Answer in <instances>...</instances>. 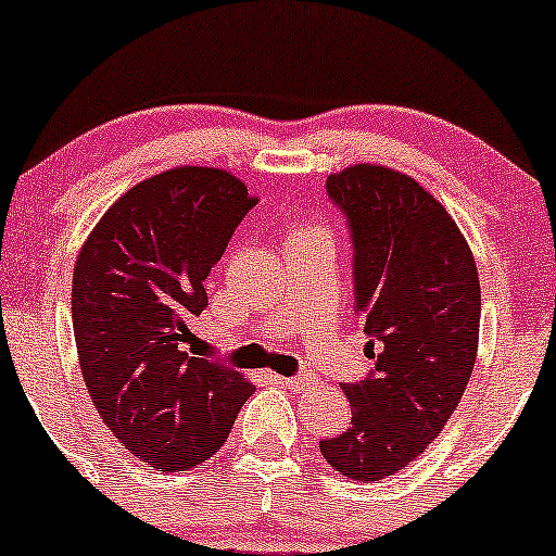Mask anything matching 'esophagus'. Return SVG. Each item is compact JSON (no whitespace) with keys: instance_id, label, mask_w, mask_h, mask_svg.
<instances>
[{"instance_id":"esophagus-1","label":"esophagus","mask_w":556,"mask_h":556,"mask_svg":"<svg viewBox=\"0 0 556 556\" xmlns=\"http://www.w3.org/2000/svg\"><path fill=\"white\" fill-rule=\"evenodd\" d=\"M276 381L278 384L289 387V390H302V387H307L313 379H309L307 374H300V376H276Z\"/></svg>"}]
</instances>
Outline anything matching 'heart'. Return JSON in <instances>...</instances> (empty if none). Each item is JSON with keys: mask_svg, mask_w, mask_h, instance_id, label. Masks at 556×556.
Returning a JSON list of instances; mask_svg holds the SVG:
<instances>
[{"mask_svg": "<svg viewBox=\"0 0 556 556\" xmlns=\"http://www.w3.org/2000/svg\"><path fill=\"white\" fill-rule=\"evenodd\" d=\"M304 232H313V230H309V228H296V230H291V236H304Z\"/></svg>", "mask_w": 556, "mask_h": 556, "instance_id": "obj_1", "label": "heart"}]
</instances>
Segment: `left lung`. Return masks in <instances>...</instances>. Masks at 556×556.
Listing matches in <instances>:
<instances>
[{
  "mask_svg": "<svg viewBox=\"0 0 556 556\" xmlns=\"http://www.w3.org/2000/svg\"><path fill=\"white\" fill-rule=\"evenodd\" d=\"M348 217L355 318L374 371L342 384L350 427L320 453L350 480H381L419 458L469 384L480 337L471 249L414 177L355 164L326 180Z\"/></svg>",
  "mask_w": 556,
  "mask_h": 556,
  "instance_id": "obj_1",
  "label": "left lung"
}]
</instances>
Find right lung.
Instances as JSON below:
<instances>
[{"label": "right lung", "instance_id": "obj_1", "mask_svg": "<svg viewBox=\"0 0 556 556\" xmlns=\"http://www.w3.org/2000/svg\"><path fill=\"white\" fill-rule=\"evenodd\" d=\"M256 204L212 166L137 182L100 217L74 267L71 318L89 397L105 427L159 471H188L223 447L254 384L185 352L206 278Z\"/></svg>", "mask_w": 556, "mask_h": 556}]
</instances>
